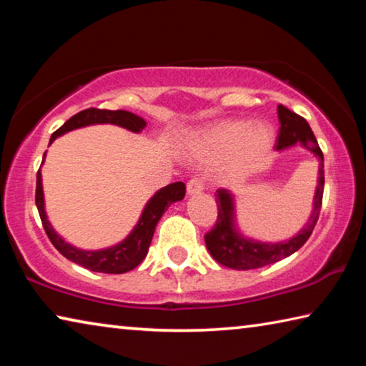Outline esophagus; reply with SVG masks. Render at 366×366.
Returning a JSON list of instances; mask_svg holds the SVG:
<instances>
[{"mask_svg": "<svg viewBox=\"0 0 366 366\" xmlns=\"http://www.w3.org/2000/svg\"><path fill=\"white\" fill-rule=\"evenodd\" d=\"M202 190H203V182L200 181V179L194 177L187 182V195H197V194H200Z\"/></svg>", "mask_w": 366, "mask_h": 366, "instance_id": "34e87169", "label": "esophagus"}]
</instances>
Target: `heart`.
<instances>
[{"label":"heart","instance_id":"b5f03b06","mask_svg":"<svg viewBox=\"0 0 366 366\" xmlns=\"http://www.w3.org/2000/svg\"><path fill=\"white\" fill-rule=\"evenodd\" d=\"M272 144L274 131L269 124L224 119L197 131L185 148L192 158L202 161H214L227 153L218 174L224 182H237L259 168Z\"/></svg>","mask_w":366,"mask_h":366}]
</instances>
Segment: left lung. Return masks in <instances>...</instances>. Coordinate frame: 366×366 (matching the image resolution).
<instances>
[{
  "label": "left lung",
  "instance_id": "1",
  "mask_svg": "<svg viewBox=\"0 0 366 366\" xmlns=\"http://www.w3.org/2000/svg\"><path fill=\"white\" fill-rule=\"evenodd\" d=\"M280 117V134H277L276 150L282 152L290 147L300 145L313 153L318 161V185L315 189L313 209L308 221L299 232L287 240L280 242H262L253 237H247L239 231L237 218H235V195L226 189L218 190V219L214 227L205 235L208 252L219 264L232 269H255L266 264H272L282 258H287L295 253L307 242L317 224L321 202L325 190V158L320 150L318 142L308 122L280 104L277 107Z\"/></svg>",
  "mask_w": 366,
  "mask_h": 366
}]
</instances>
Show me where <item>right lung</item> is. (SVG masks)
Here are the masks:
<instances>
[{
  "instance_id": "right-lung-1",
  "label": "right lung",
  "mask_w": 366,
  "mask_h": 366,
  "mask_svg": "<svg viewBox=\"0 0 366 366\" xmlns=\"http://www.w3.org/2000/svg\"><path fill=\"white\" fill-rule=\"evenodd\" d=\"M95 124H114L127 129L134 134H140L147 127V121L144 117L131 113V111H109V109H84L80 113L74 114L71 119H67L63 126H61L56 132L49 139V145L61 135H64L71 131H76L80 127L86 126H95ZM46 152L43 154L41 166L45 163ZM185 197V185L184 182H174L166 185V187L154 192L150 200L147 202V205L142 209V214L137 221V224L134 226L131 232L127 234L126 239H122L121 242H117L107 249H98V250H84L77 249L72 244L66 242L61 235L54 231L51 222L48 221L46 209H45V194H43V184H41V168L36 172V192H35V203L39 208L40 218L45 227V232L48 239L51 240V244L56 247V250L61 255L66 257L71 262L77 263L84 268L95 271V272H108V274H122L127 272L144 262L147 257L148 249H150L154 227H157L161 216L168 209L172 203L181 202Z\"/></svg>"
}]
</instances>
